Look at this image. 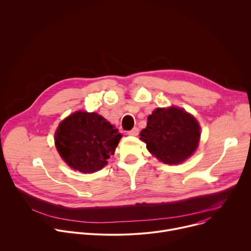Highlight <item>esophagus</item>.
<instances>
[{"label":"esophagus","mask_w":251,"mask_h":251,"mask_svg":"<svg viewBox=\"0 0 251 251\" xmlns=\"http://www.w3.org/2000/svg\"><path fill=\"white\" fill-rule=\"evenodd\" d=\"M127 133H128V135H131V136H137L139 133V130H138V128H133L132 130L128 131Z\"/></svg>","instance_id":"obj_1"}]
</instances>
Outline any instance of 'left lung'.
Returning <instances> with one entry per match:
<instances>
[{
  "mask_svg": "<svg viewBox=\"0 0 251 251\" xmlns=\"http://www.w3.org/2000/svg\"><path fill=\"white\" fill-rule=\"evenodd\" d=\"M200 130L196 118L185 110L176 107L157 108L148 117L147 127L140 132V139L163 163L176 165L196 151Z\"/></svg>",
  "mask_w": 251,
  "mask_h": 251,
  "instance_id": "8db88e82",
  "label": "left lung"
}]
</instances>
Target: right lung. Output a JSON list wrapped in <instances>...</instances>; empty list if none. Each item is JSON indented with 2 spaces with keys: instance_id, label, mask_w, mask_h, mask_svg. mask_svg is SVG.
I'll use <instances>...</instances> for the list:
<instances>
[{
  "instance_id": "1",
  "label": "right lung",
  "mask_w": 251,
  "mask_h": 251,
  "mask_svg": "<svg viewBox=\"0 0 251 251\" xmlns=\"http://www.w3.org/2000/svg\"><path fill=\"white\" fill-rule=\"evenodd\" d=\"M122 135L97 113L78 111L65 118L55 133V147L69 167L93 173L107 165Z\"/></svg>"
}]
</instances>
